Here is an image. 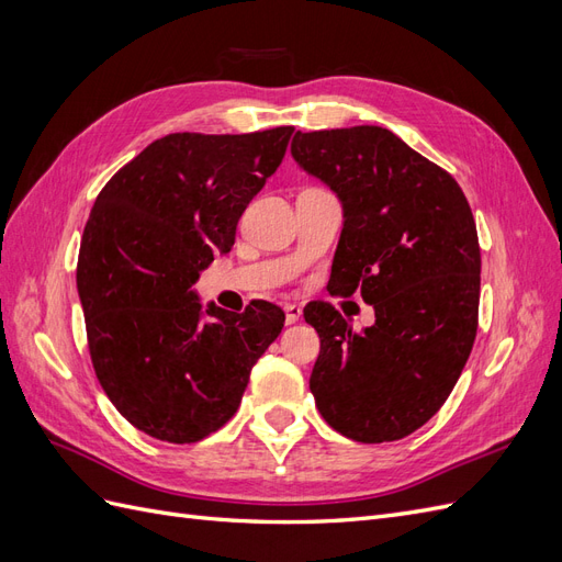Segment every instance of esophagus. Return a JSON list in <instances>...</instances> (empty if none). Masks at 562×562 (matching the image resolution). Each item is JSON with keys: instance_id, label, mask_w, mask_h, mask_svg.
I'll use <instances>...</instances> for the list:
<instances>
[{"instance_id": "obj_1", "label": "esophagus", "mask_w": 562, "mask_h": 562, "mask_svg": "<svg viewBox=\"0 0 562 562\" xmlns=\"http://www.w3.org/2000/svg\"><path fill=\"white\" fill-rule=\"evenodd\" d=\"M285 323L288 326H293V323H297L302 318V307H297V304H285Z\"/></svg>"}]
</instances>
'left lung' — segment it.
I'll return each instance as SVG.
<instances>
[{
    "mask_svg": "<svg viewBox=\"0 0 562 562\" xmlns=\"http://www.w3.org/2000/svg\"><path fill=\"white\" fill-rule=\"evenodd\" d=\"M291 155L342 201L330 283L375 310L353 330L330 304L304 310L321 351L310 389L359 443L411 436L446 403L479 328L481 248L457 180L382 126L297 131Z\"/></svg>",
    "mask_w": 562,
    "mask_h": 562,
    "instance_id": "obj_1",
    "label": "left lung"
}]
</instances>
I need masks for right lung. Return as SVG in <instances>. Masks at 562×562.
Here are the masks:
<instances>
[{"label": "right lung", "mask_w": 562, "mask_h": 562, "mask_svg": "<svg viewBox=\"0 0 562 562\" xmlns=\"http://www.w3.org/2000/svg\"><path fill=\"white\" fill-rule=\"evenodd\" d=\"M293 131L171 133L93 203L77 262L91 361L116 411L151 438L196 443L223 427L283 328V312L265 300L244 314L213 302L203 312L192 285L234 246Z\"/></svg>", "instance_id": "obj_1"}]
</instances>
